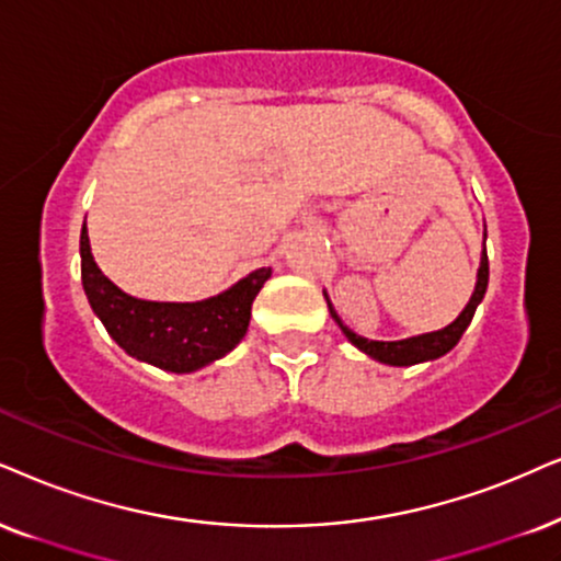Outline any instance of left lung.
Here are the masks:
<instances>
[{
	"instance_id": "1",
	"label": "left lung",
	"mask_w": 561,
	"mask_h": 561,
	"mask_svg": "<svg viewBox=\"0 0 561 561\" xmlns=\"http://www.w3.org/2000/svg\"><path fill=\"white\" fill-rule=\"evenodd\" d=\"M484 236H486V232H484ZM486 285H489V259H486V248H484V256H481V266H479L477 289H473L471 300L463 308V313H460L450 325H445L443 331L422 333V336L403 339V342H373V339L357 336V333H354L352 329H346V325L342 323V318L336 316V310L331 308V302H329V310H331L333 321L339 323V329L344 331V336L350 339V342L357 346V350H363L365 354H370V357L378 359V363L407 367V365L427 363V359L443 357V354H448L453 346L460 342L463 331L469 329L473 313H477L481 297H484V293H486Z\"/></svg>"
}]
</instances>
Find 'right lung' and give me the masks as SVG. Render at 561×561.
<instances>
[{
	"mask_svg": "<svg viewBox=\"0 0 561 561\" xmlns=\"http://www.w3.org/2000/svg\"><path fill=\"white\" fill-rule=\"evenodd\" d=\"M82 287L113 342L160 370L194 373L245 336L251 305L272 268H256L228 293L202 302H152L126 295L98 268L88 230L80 236Z\"/></svg>",
	"mask_w": 561,
	"mask_h": 561,
	"instance_id": "1",
	"label": "right lung"
}]
</instances>
